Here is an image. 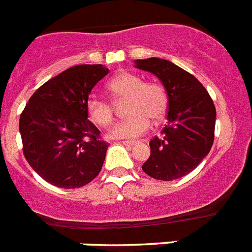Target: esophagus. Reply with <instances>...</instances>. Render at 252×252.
I'll return each instance as SVG.
<instances>
[{"label":"esophagus","mask_w":252,"mask_h":252,"mask_svg":"<svg viewBox=\"0 0 252 252\" xmlns=\"http://www.w3.org/2000/svg\"><path fill=\"white\" fill-rule=\"evenodd\" d=\"M124 145H126V146L137 145V141H124Z\"/></svg>","instance_id":"34e87169"}]
</instances>
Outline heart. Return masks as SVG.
<instances>
[{"instance_id": "obj_1", "label": "heart", "mask_w": 252, "mask_h": 252, "mask_svg": "<svg viewBox=\"0 0 252 252\" xmlns=\"http://www.w3.org/2000/svg\"><path fill=\"white\" fill-rule=\"evenodd\" d=\"M107 91L113 102L127 99V120L120 122L111 130L113 139H135L150 128V120L158 122L168 110V94L165 88L157 82H145L141 75L122 72L113 77ZM87 115L91 122L99 127H110L115 121V110L111 102L92 95L87 101Z\"/></svg>"}]
</instances>
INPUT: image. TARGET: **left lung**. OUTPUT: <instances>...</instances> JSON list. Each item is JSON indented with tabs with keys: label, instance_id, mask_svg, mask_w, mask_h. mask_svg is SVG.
<instances>
[{
	"label": "left lung",
	"instance_id": "1",
	"mask_svg": "<svg viewBox=\"0 0 252 252\" xmlns=\"http://www.w3.org/2000/svg\"><path fill=\"white\" fill-rule=\"evenodd\" d=\"M136 68L157 75L168 94V125L150 141L142 170L158 180H174L194 170L215 140L216 107L194 75L169 60H135Z\"/></svg>",
	"mask_w": 252,
	"mask_h": 252
}]
</instances>
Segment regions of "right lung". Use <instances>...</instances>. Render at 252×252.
<instances>
[{"instance_id": "obj_1", "label": "right lung", "mask_w": 252, "mask_h": 252, "mask_svg": "<svg viewBox=\"0 0 252 252\" xmlns=\"http://www.w3.org/2000/svg\"><path fill=\"white\" fill-rule=\"evenodd\" d=\"M107 74L102 64L72 66L40 87L22 111L24 157L48 183L79 188L101 171L108 144L87 119V101Z\"/></svg>"}]
</instances>
